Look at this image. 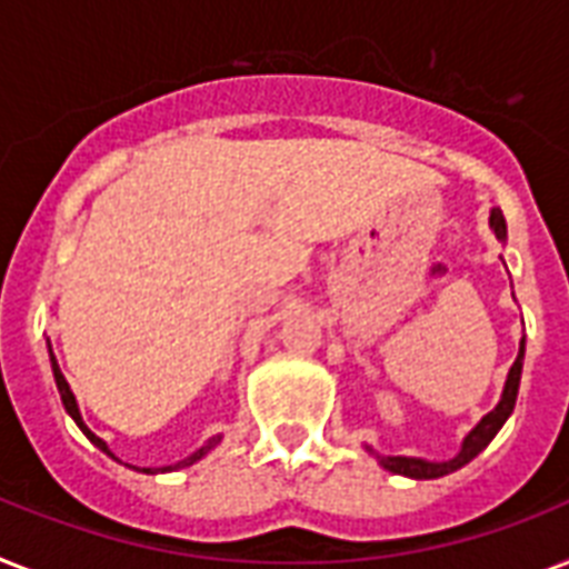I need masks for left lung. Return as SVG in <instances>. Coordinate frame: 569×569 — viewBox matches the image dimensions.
I'll return each instance as SVG.
<instances>
[{
    "label": "left lung",
    "instance_id": "1",
    "mask_svg": "<svg viewBox=\"0 0 569 569\" xmlns=\"http://www.w3.org/2000/svg\"><path fill=\"white\" fill-rule=\"evenodd\" d=\"M491 230L497 233L500 242H506V219H502L500 207H493L491 210ZM523 353H526V341H520V353H517L515 365H511L509 380H506L500 403L493 406V412L485 415L477 427L470 429L468 436H465V441H461V450L456 452L450 461H427V459H412V456H377L382 468L409 479H438L452 473V470L465 468L470 459H477L479 452L491 445V438L500 432L502 423L509 420V415L515 412L517 389H520V371H523Z\"/></svg>",
    "mask_w": 569,
    "mask_h": 569
}]
</instances>
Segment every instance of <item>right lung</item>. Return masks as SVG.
<instances>
[{"instance_id": "right-lung-1", "label": "right lung", "mask_w": 569, "mask_h": 569, "mask_svg": "<svg viewBox=\"0 0 569 569\" xmlns=\"http://www.w3.org/2000/svg\"><path fill=\"white\" fill-rule=\"evenodd\" d=\"M49 357H52V371H54V382H58L60 400H63V409H67V412H69V418L76 420V423H78V429H81V432H84V436L90 438L92 445L99 447L101 452H108L110 459H117V456H113V452L108 450V445H104V441H101V438L96 436V432H90V429H87L84 418H81V412H78L76 395H72V391H69V382H67V377H63V373H60V368H58V359H54L52 348H49ZM216 445H219V436H216V438H210V441H207V445L201 447V450H196V452H192V456H187V459H183V461H178V465H169V468H160V470H178V468H189V465H196V461L201 459V456H207V452H210L212 447H216ZM142 473H157V470H151V468H142Z\"/></svg>"}]
</instances>
